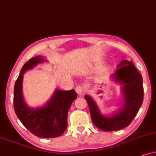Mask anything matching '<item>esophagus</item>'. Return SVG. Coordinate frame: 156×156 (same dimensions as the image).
<instances>
[{
    "label": "esophagus",
    "instance_id": "34e87169",
    "mask_svg": "<svg viewBox=\"0 0 156 156\" xmlns=\"http://www.w3.org/2000/svg\"><path fill=\"white\" fill-rule=\"evenodd\" d=\"M76 92L77 93L78 95H81L83 93V88L81 86H80V85H78V86L76 87Z\"/></svg>",
    "mask_w": 156,
    "mask_h": 156
}]
</instances>
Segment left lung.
Returning <instances> with one entry per match:
<instances>
[{"label":"left lung","mask_w":156,"mask_h":156,"mask_svg":"<svg viewBox=\"0 0 156 156\" xmlns=\"http://www.w3.org/2000/svg\"><path fill=\"white\" fill-rule=\"evenodd\" d=\"M122 85V105L111 115H103L93 98L85 95L92 121L105 131H117L128 126L136 115L144 100L143 79L132 61L123 60L110 78Z\"/></svg>","instance_id":"obj_1"}]
</instances>
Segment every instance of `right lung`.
<instances>
[{"mask_svg": "<svg viewBox=\"0 0 156 156\" xmlns=\"http://www.w3.org/2000/svg\"><path fill=\"white\" fill-rule=\"evenodd\" d=\"M44 61L47 62L43 56H38L24 64L15 84L13 105L17 117L27 129L36 136L49 139L60 136L66 130L69 109L78 95L74 90L56 89L45 105L37 107L28 106L23 93V75Z\"/></svg>", "mask_w": 156, "mask_h": 156, "instance_id": "obj_1", "label": "right lung"}]
</instances>
